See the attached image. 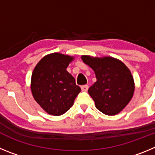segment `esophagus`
<instances>
[{
	"label": "esophagus",
	"mask_w": 155,
	"mask_h": 155,
	"mask_svg": "<svg viewBox=\"0 0 155 155\" xmlns=\"http://www.w3.org/2000/svg\"><path fill=\"white\" fill-rule=\"evenodd\" d=\"M81 87V90L83 91H87V89H88V86L87 85H82Z\"/></svg>",
	"instance_id": "obj_1"
}]
</instances>
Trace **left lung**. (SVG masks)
Wrapping results in <instances>:
<instances>
[{
  "instance_id": "obj_1",
  "label": "left lung",
  "mask_w": 155,
  "mask_h": 155,
  "mask_svg": "<svg viewBox=\"0 0 155 155\" xmlns=\"http://www.w3.org/2000/svg\"><path fill=\"white\" fill-rule=\"evenodd\" d=\"M94 71L96 82L88 89L95 107L108 116L118 114L130 102L134 93V78L127 66L112 57L81 56Z\"/></svg>"
}]
</instances>
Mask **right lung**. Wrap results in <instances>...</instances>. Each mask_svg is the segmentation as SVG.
Wrapping results in <instances>:
<instances>
[{
  "mask_svg": "<svg viewBox=\"0 0 155 155\" xmlns=\"http://www.w3.org/2000/svg\"><path fill=\"white\" fill-rule=\"evenodd\" d=\"M74 57L53 53L42 57L31 74V91L35 102L48 114L61 116L74 105L81 87L67 71Z\"/></svg>",
  "mask_w": 155,
  "mask_h": 155,
  "instance_id": "1",
  "label": "right lung"
}]
</instances>
